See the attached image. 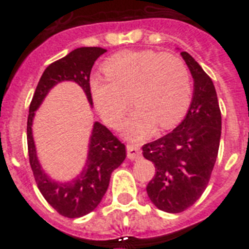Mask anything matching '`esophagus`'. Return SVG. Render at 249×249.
Returning a JSON list of instances; mask_svg holds the SVG:
<instances>
[{"label": "esophagus", "instance_id": "34e87169", "mask_svg": "<svg viewBox=\"0 0 249 249\" xmlns=\"http://www.w3.org/2000/svg\"><path fill=\"white\" fill-rule=\"evenodd\" d=\"M126 151H128V158L130 160H138L142 156V152H141V148L138 144H128Z\"/></svg>", "mask_w": 249, "mask_h": 249}]
</instances>
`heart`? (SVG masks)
<instances>
[{"mask_svg": "<svg viewBox=\"0 0 249 249\" xmlns=\"http://www.w3.org/2000/svg\"><path fill=\"white\" fill-rule=\"evenodd\" d=\"M106 76L90 79V91L98 111L116 126L133 102L137 107L125 125L132 140H142L154 130L168 129L182 120L191 103L193 81L186 63L172 53L151 49L124 50L109 56Z\"/></svg>", "mask_w": 249, "mask_h": 249, "instance_id": "heart-1", "label": "heart"}]
</instances>
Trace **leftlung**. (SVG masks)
<instances>
[{
    "label": "left lung",
    "mask_w": 249,
    "mask_h": 249,
    "mask_svg": "<svg viewBox=\"0 0 249 249\" xmlns=\"http://www.w3.org/2000/svg\"><path fill=\"white\" fill-rule=\"evenodd\" d=\"M194 79L193 101L181 124L143 144V156L155 165L147 194L159 209L179 213L207 189L221 138V111L212 80L189 53L182 52Z\"/></svg>",
    "instance_id": "left-lung-1"
}]
</instances>
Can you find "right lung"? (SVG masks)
Wrapping results in <instances>:
<instances>
[{"mask_svg":"<svg viewBox=\"0 0 249 249\" xmlns=\"http://www.w3.org/2000/svg\"><path fill=\"white\" fill-rule=\"evenodd\" d=\"M107 52L102 48H79L55 60L44 71L29 105L27 121L29 164L32 168L37 187L49 204L56 212L68 218L85 216L97 208L108 189L111 173L126 158L125 144L113 136L101 123H95L90 137L89 154L79 177L67 183L53 181L41 169L32 137V121L35 111L42 103L53 86L60 81H75L85 91L90 105H93L90 91V72L94 62Z\"/></svg>","mask_w":249,"mask_h":249,"instance_id":"obj_1","label":"right lung"}]
</instances>
